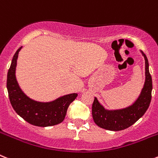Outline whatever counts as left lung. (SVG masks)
<instances>
[{
    "mask_svg": "<svg viewBox=\"0 0 158 158\" xmlns=\"http://www.w3.org/2000/svg\"><path fill=\"white\" fill-rule=\"evenodd\" d=\"M146 63V81L138 100L130 107L121 110L107 111L95 97L92 107V114L95 123L100 127L109 131H118L127 129L146 113L151 101L153 89L152 77L149 71V62L146 54L142 52Z\"/></svg>",
    "mask_w": 158,
    "mask_h": 158,
    "instance_id": "obj_1",
    "label": "left lung"
}]
</instances>
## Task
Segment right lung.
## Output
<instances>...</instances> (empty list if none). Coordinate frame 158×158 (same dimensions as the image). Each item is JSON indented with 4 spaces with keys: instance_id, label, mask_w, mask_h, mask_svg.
Masks as SVG:
<instances>
[{
    "instance_id": "right-lung-1",
    "label": "right lung",
    "mask_w": 158,
    "mask_h": 158,
    "mask_svg": "<svg viewBox=\"0 0 158 158\" xmlns=\"http://www.w3.org/2000/svg\"><path fill=\"white\" fill-rule=\"evenodd\" d=\"M14 54L7 75V89L13 109L30 124L37 127H51L62 123L69 104L76 99L77 93L65 95L54 101L42 103L27 97L19 88L16 78V66L19 51Z\"/></svg>"
}]
</instances>
